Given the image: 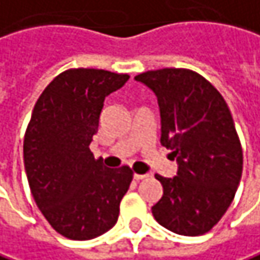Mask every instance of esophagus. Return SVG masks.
<instances>
[{
	"label": "esophagus",
	"mask_w": 260,
	"mask_h": 260,
	"mask_svg": "<svg viewBox=\"0 0 260 260\" xmlns=\"http://www.w3.org/2000/svg\"><path fill=\"white\" fill-rule=\"evenodd\" d=\"M143 178H146V174H134V180H137V181H140Z\"/></svg>",
	"instance_id": "1"
}]
</instances>
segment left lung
I'll list each match as a JSON object with an SVG mask.
<instances>
[{
	"instance_id": "1",
	"label": "left lung",
	"mask_w": 260,
	"mask_h": 260,
	"mask_svg": "<svg viewBox=\"0 0 260 260\" xmlns=\"http://www.w3.org/2000/svg\"><path fill=\"white\" fill-rule=\"evenodd\" d=\"M153 90L160 111V144L173 150L177 176H156L164 195L156 222L178 235L208 232L226 213L243 173V149L229 107L202 76L164 68L135 76Z\"/></svg>"
}]
</instances>
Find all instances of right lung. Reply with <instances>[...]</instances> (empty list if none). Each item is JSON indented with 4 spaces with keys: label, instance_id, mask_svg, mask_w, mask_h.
I'll list each match as a JSON object with an SVG mask.
<instances>
[{
    "label": "right lung",
    "instance_id": "obj_1",
    "mask_svg": "<svg viewBox=\"0 0 260 260\" xmlns=\"http://www.w3.org/2000/svg\"><path fill=\"white\" fill-rule=\"evenodd\" d=\"M128 74L95 68L60 73L43 90L23 140V162L37 207L70 240L111 229L132 181L129 167L107 168L89 149L104 100Z\"/></svg>",
    "mask_w": 260,
    "mask_h": 260
}]
</instances>
